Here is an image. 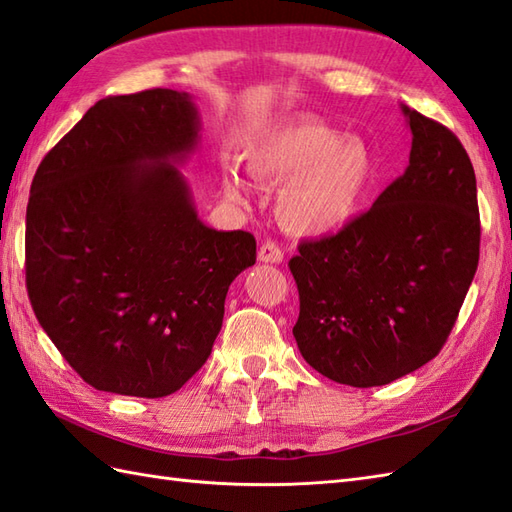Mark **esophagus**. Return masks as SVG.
<instances>
[{
  "instance_id": "34e87169",
  "label": "esophagus",
  "mask_w": 512,
  "mask_h": 512,
  "mask_svg": "<svg viewBox=\"0 0 512 512\" xmlns=\"http://www.w3.org/2000/svg\"><path fill=\"white\" fill-rule=\"evenodd\" d=\"M257 259H259V262H262V264H279L281 259H284V253H281L279 244L273 242V239H264V242L259 244Z\"/></svg>"
}]
</instances>
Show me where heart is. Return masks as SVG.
I'll use <instances>...</instances> for the list:
<instances>
[{
    "label": "heart",
    "mask_w": 512,
    "mask_h": 512,
    "mask_svg": "<svg viewBox=\"0 0 512 512\" xmlns=\"http://www.w3.org/2000/svg\"><path fill=\"white\" fill-rule=\"evenodd\" d=\"M246 169L255 180L286 182L279 215L301 235L334 233L361 213L376 184V160L361 138L341 134L321 121H299L253 140ZM224 189L233 200L246 198L235 167L224 169Z\"/></svg>",
    "instance_id": "obj_1"
}]
</instances>
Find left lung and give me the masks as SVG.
I'll use <instances>...</instances> for the list:
<instances>
[{
  "label": "left lung",
  "mask_w": 512,
  "mask_h": 512,
  "mask_svg": "<svg viewBox=\"0 0 512 512\" xmlns=\"http://www.w3.org/2000/svg\"><path fill=\"white\" fill-rule=\"evenodd\" d=\"M402 114L413 136L405 173L336 235L303 239L288 262L299 352L341 385H387L436 358L480 262L469 154L438 121Z\"/></svg>",
  "instance_id": "8db88e82"
}]
</instances>
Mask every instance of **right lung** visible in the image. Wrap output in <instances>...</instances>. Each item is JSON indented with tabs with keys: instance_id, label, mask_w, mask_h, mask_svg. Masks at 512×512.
<instances>
[{
	"instance_id": "1",
	"label": "right lung",
	"mask_w": 512,
	"mask_h": 512,
	"mask_svg": "<svg viewBox=\"0 0 512 512\" xmlns=\"http://www.w3.org/2000/svg\"><path fill=\"white\" fill-rule=\"evenodd\" d=\"M198 132L187 92L107 96L32 178L28 297L94 389L138 398L178 391L213 350L231 281L255 264V237L204 226L173 167Z\"/></svg>"
}]
</instances>
